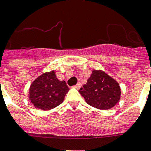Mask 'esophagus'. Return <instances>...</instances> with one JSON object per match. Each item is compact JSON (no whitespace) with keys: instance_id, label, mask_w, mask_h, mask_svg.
<instances>
[{"instance_id":"esophagus-1","label":"esophagus","mask_w":151,"mask_h":151,"mask_svg":"<svg viewBox=\"0 0 151 151\" xmlns=\"http://www.w3.org/2000/svg\"><path fill=\"white\" fill-rule=\"evenodd\" d=\"M81 87V84L80 82L78 83L77 85L73 86V88H77V89H79V88H80Z\"/></svg>"}]
</instances>
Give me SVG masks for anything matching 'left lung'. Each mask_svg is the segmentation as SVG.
<instances>
[{"mask_svg":"<svg viewBox=\"0 0 151 151\" xmlns=\"http://www.w3.org/2000/svg\"><path fill=\"white\" fill-rule=\"evenodd\" d=\"M79 92L88 105L100 110L114 107L121 98L119 84L102 70L92 71Z\"/></svg>","mask_w":151,"mask_h":151,"instance_id":"obj_1","label":"left lung"}]
</instances>
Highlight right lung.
Returning a JSON list of instances; mask_svg holds the SVG:
<instances>
[{"instance_id": "add662e5", "label": "right lung", "mask_w": 151, "mask_h": 151, "mask_svg": "<svg viewBox=\"0 0 151 151\" xmlns=\"http://www.w3.org/2000/svg\"><path fill=\"white\" fill-rule=\"evenodd\" d=\"M69 88L64 81H59L54 70L39 76L29 88V98L36 108L51 110L61 104Z\"/></svg>"}]
</instances>
